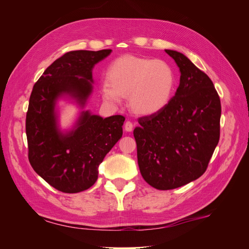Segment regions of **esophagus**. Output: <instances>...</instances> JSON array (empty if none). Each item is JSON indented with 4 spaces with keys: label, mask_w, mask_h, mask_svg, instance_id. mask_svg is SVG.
I'll use <instances>...</instances> for the list:
<instances>
[{
    "label": "esophagus",
    "mask_w": 249,
    "mask_h": 249,
    "mask_svg": "<svg viewBox=\"0 0 249 249\" xmlns=\"http://www.w3.org/2000/svg\"><path fill=\"white\" fill-rule=\"evenodd\" d=\"M133 125H134V124H133L132 122H130V120H126L125 124H124V130H125L126 132H132Z\"/></svg>",
    "instance_id": "obj_1"
}]
</instances>
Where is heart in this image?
<instances>
[{"label": "heart", "mask_w": 249, "mask_h": 249, "mask_svg": "<svg viewBox=\"0 0 249 249\" xmlns=\"http://www.w3.org/2000/svg\"><path fill=\"white\" fill-rule=\"evenodd\" d=\"M107 80L102 86L104 99L118 103L120 95L129 96L131 108L139 114H153L163 109L176 86L175 71L167 62L130 55L110 64Z\"/></svg>", "instance_id": "heart-1"}]
</instances>
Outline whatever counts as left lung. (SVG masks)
I'll use <instances>...</instances> for the list:
<instances>
[{
    "mask_svg": "<svg viewBox=\"0 0 249 249\" xmlns=\"http://www.w3.org/2000/svg\"><path fill=\"white\" fill-rule=\"evenodd\" d=\"M179 67L175 96L138 119L134 137L142 178L159 190L182 187L206 172L220 137L221 104L212 80L182 53L165 50Z\"/></svg>",
    "mask_w": 249,
    "mask_h": 249,
    "instance_id": "obj_1",
    "label": "left lung"
}]
</instances>
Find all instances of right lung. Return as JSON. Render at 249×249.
<instances>
[{
    "label": "right lung",
    "mask_w": 249,
    "mask_h": 249,
    "mask_svg": "<svg viewBox=\"0 0 249 249\" xmlns=\"http://www.w3.org/2000/svg\"><path fill=\"white\" fill-rule=\"evenodd\" d=\"M112 51H71L55 60L35 83L26 116L28 158L48 184L64 193L91 187L99 165L123 136V115L103 118L83 112L77 129L59 132L56 100L69 93L82 105L92 90V69ZM81 76V78L78 77Z\"/></svg>",
    "instance_id": "1"
}]
</instances>
